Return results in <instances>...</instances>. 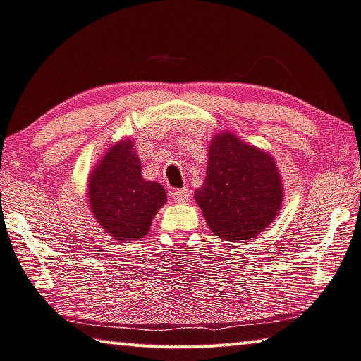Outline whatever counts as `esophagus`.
Listing matches in <instances>:
<instances>
[{
    "mask_svg": "<svg viewBox=\"0 0 361 361\" xmlns=\"http://www.w3.org/2000/svg\"><path fill=\"white\" fill-rule=\"evenodd\" d=\"M172 199L176 202V203H186L188 199H189V191L188 189H173L172 191Z\"/></svg>",
    "mask_w": 361,
    "mask_h": 361,
    "instance_id": "34e87169",
    "label": "esophagus"
}]
</instances>
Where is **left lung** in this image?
I'll return each mask as SVG.
<instances>
[{
  "mask_svg": "<svg viewBox=\"0 0 361 361\" xmlns=\"http://www.w3.org/2000/svg\"><path fill=\"white\" fill-rule=\"evenodd\" d=\"M276 162L232 133H218L208 149L207 176L194 199L216 237L254 238L271 224L284 197Z\"/></svg>",
  "mask_w": 361,
  "mask_h": 361,
  "instance_id": "8db88e82",
  "label": "left lung"
}]
</instances>
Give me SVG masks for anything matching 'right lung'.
Here are the masks:
<instances>
[{"label":"right lung","mask_w":361,"mask_h":361,"mask_svg":"<svg viewBox=\"0 0 361 361\" xmlns=\"http://www.w3.org/2000/svg\"><path fill=\"white\" fill-rule=\"evenodd\" d=\"M166 200L161 183L143 180L139 154L130 139L109 148L91 170L90 208L99 226L116 241L129 243L145 237Z\"/></svg>","instance_id":"obj_1"}]
</instances>
